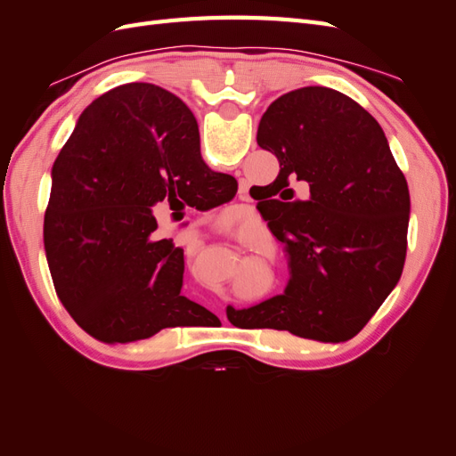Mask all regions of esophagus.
<instances>
[{
    "instance_id": "34e87169",
    "label": "esophagus",
    "mask_w": 456,
    "mask_h": 456,
    "mask_svg": "<svg viewBox=\"0 0 456 456\" xmlns=\"http://www.w3.org/2000/svg\"><path fill=\"white\" fill-rule=\"evenodd\" d=\"M240 198L245 200V190H240Z\"/></svg>"
}]
</instances>
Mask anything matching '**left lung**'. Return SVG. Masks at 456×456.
Wrapping results in <instances>:
<instances>
[{
	"instance_id": "obj_1",
	"label": "left lung",
	"mask_w": 456,
	"mask_h": 456,
	"mask_svg": "<svg viewBox=\"0 0 456 456\" xmlns=\"http://www.w3.org/2000/svg\"><path fill=\"white\" fill-rule=\"evenodd\" d=\"M256 142L280 161L260 213L285 245V293L228 306L232 325L340 342L367 325L402 278L409 188L379 121L350 96L302 87L275 99ZM298 185L303 198L295 199Z\"/></svg>"
}]
</instances>
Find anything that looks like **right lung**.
Here are the masks:
<instances>
[{"label":"right lung","mask_w":456,"mask_h":456,"mask_svg":"<svg viewBox=\"0 0 456 456\" xmlns=\"http://www.w3.org/2000/svg\"><path fill=\"white\" fill-rule=\"evenodd\" d=\"M44 223L51 278L74 322L102 342H133L211 312L181 295L184 251L156 240L159 201L213 209L236 178L201 158L190 108L151 84L101 94L53 165Z\"/></svg>","instance_id":"add662e5"}]
</instances>
